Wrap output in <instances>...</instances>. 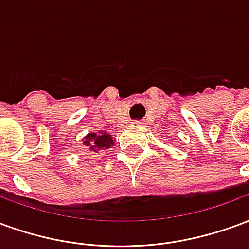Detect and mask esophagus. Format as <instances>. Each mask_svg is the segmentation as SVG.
<instances>
[{
    "label": "esophagus",
    "instance_id": "1",
    "mask_svg": "<svg viewBox=\"0 0 249 249\" xmlns=\"http://www.w3.org/2000/svg\"><path fill=\"white\" fill-rule=\"evenodd\" d=\"M132 124H133V125H140V124H142V123H141V121H139V120H133V121H132Z\"/></svg>",
    "mask_w": 249,
    "mask_h": 249
}]
</instances>
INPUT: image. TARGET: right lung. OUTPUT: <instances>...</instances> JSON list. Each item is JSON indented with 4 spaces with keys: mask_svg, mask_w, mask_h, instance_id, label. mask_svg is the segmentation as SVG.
<instances>
[{
    "mask_svg": "<svg viewBox=\"0 0 249 249\" xmlns=\"http://www.w3.org/2000/svg\"><path fill=\"white\" fill-rule=\"evenodd\" d=\"M84 144L90 148V151L98 152L100 149H103V148H109V146H112L113 142V139H112V136L108 135V133H103V132H100V133H89V135L85 137V141H84Z\"/></svg>",
    "mask_w": 249,
    "mask_h": 249,
    "instance_id": "obj_1",
    "label": "right lung"
}]
</instances>
